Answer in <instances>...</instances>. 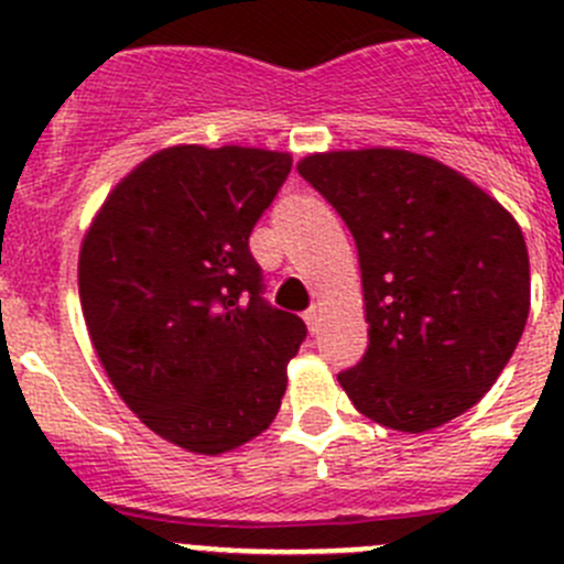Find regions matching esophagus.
<instances>
[{
    "instance_id": "1",
    "label": "esophagus",
    "mask_w": 564,
    "mask_h": 564,
    "mask_svg": "<svg viewBox=\"0 0 564 564\" xmlns=\"http://www.w3.org/2000/svg\"><path fill=\"white\" fill-rule=\"evenodd\" d=\"M305 325H308V330L311 333H316V327H319V319H322V311H319V305H311L308 311H305Z\"/></svg>"
}]
</instances>
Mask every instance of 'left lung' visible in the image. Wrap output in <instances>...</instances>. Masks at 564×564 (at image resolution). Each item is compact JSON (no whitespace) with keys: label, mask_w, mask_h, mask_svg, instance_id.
<instances>
[{"label":"left lung","mask_w":564,"mask_h":564,"mask_svg":"<svg viewBox=\"0 0 564 564\" xmlns=\"http://www.w3.org/2000/svg\"><path fill=\"white\" fill-rule=\"evenodd\" d=\"M297 171L358 248L369 347L338 371L355 408L402 433L474 408L529 316V253L510 212L410 151H333Z\"/></svg>","instance_id":"1"}]
</instances>
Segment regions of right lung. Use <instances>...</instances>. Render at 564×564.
I'll use <instances>...</instances> for the list:
<instances>
[{
	"mask_svg": "<svg viewBox=\"0 0 564 564\" xmlns=\"http://www.w3.org/2000/svg\"><path fill=\"white\" fill-rule=\"evenodd\" d=\"M292 173L278 151L176 145L104 200L79 253L87 333L160 438L220 455L272 424L308 330L264 300L250 234Z\"/></svg>",
	"mask_w": 564,
	"mask_h": 564,
	"instance_id": "1",
	"label": "right lung"
}]
</instances>
